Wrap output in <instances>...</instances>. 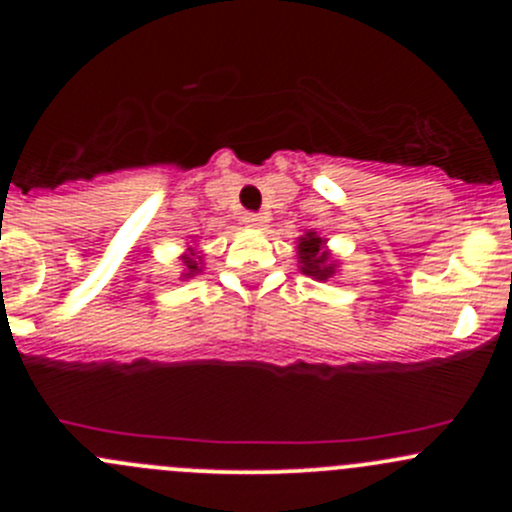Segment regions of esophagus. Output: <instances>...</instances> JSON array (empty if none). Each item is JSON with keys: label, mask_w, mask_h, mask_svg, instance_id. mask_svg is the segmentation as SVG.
Listing matches in <instances>:
<instances>
[{"label": "esophagus", "mask_w": 512, "mask_h": 512, "mask_svg": "<svg viewBox=\"0 0 512 512\" xmlns=\"http://www.w3.org/2000/svg\"><path fill=\"white\" fill-rule=\"evenodd\" d=\"M245 225H250V227H262L265 225V215L262 213H245Z\"/></svg>", "instance_id": "34e87169"}]
</instances>
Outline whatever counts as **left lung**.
<instances>
[{
	"label": "left lung",
	"mask_w": 512,
	"mask_h": 512,
	"mask_svg": "<svg viewBox=\"0 0 512 512\" xmlns=\"http://www.w3.org/2000/svg\"><path fill=\"white\" fill-rule=\"evenodd\" d=\"M324 240L317 237L314 232L299 240V265H302L304 275L314 277V280H327L329 275H334V265L329 262V252L322 250Z\"/></svg>",
	"instance_id": "left-lung-1"
}]
</instances>
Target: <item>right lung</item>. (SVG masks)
<instances>
[{"label":"right lung","instance_id":"1","mask_svg":"<svg viewBox=\"0 0 512 512\" xmlns=\"http://www.w3.org/2000/svg\"><path fill=\"white\" fill-rule=\"evenodd\" d=\"M200 257H195L193 252H190V255H185L183 257V265H185V272H183V277H193L195 272H198V265H200Z\"/></svg>","mask_w":512,"mask_h":512}]
</instances>
